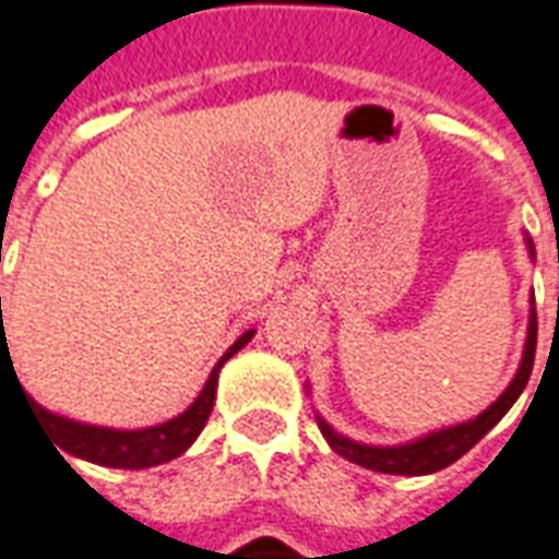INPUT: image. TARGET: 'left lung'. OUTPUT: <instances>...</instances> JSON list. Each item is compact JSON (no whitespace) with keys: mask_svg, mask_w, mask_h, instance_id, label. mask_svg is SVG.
Segmentation results:
<instances>
[{"mask_svg":"<svg viewBox=\"0 0 559 559\" xmlns=\"http://www.w3.org/2000/svg\"><path fill=\"white\" fill-rule=\"evenodd\" d=\"M525 246L531 261L536 258L534 240L525 234ZM534 355H536V308H534V293H531V319H527V340L525 352H522V364H519L513 381L507 383V390L498 395L496 402L489 404L487 411L478 413L475 419L460 421V425H449L440 431L425 433L411 442H399V445H366L352 437L336 433L322 416H317L319 431L328 440V445L340 454V457L352 460L357 466L372 468V472H383V475H433L440 468L451 466L454 460H460L468 449H475V442H480L492 428H496L501 416H504L522 390L527 386L531 369H534Z\"/></svg>","mask_w":559,"mask_h":559,"instance_id":"left-lung-1","label":"left lung"}]
</instances>
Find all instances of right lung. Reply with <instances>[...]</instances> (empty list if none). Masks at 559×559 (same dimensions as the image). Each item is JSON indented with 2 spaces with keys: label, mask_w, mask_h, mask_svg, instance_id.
<instances>
[{
  "label": "right lung",
  "mask_w": 559,
  "mask_h": 559,
  "mask_svg": "<svg viewBox=\"0 0 559 559\" xmlns=\"http://www.w3.org/2000/svg\"><path fill=\"white\" fill-rule=\"evenodd\" d=\"M0 310H2V298H0ZM251 336H254V328L246 331V334H242L240 340H237V343H234L223 357H219V364L213 366V372L207 374V381H204L199 399H195L185 413H178L176 419L152 425V428L119 431V428L87 425V421L67 419V416H58V413L46 411V407H40V404L34 402L32 395L28 393L23 395H25V402H28V407L37 413V419L43 421V428H46L49 437H52V445H58V454L67 451V454H72V457L91 460V463H99V466H110V468L160 466V463H169V460H176L178 454H185V451L195 442V437L202 433L204 421H207V416H211L213 411V402H216L219 369H223V364L228 360V357L237 355V352L249 343ZM5 355H8V336H5V322H2L0 360ZM20 390H23V386H20Z\"/></svg>",
  "instance_id": "add662e5"
}]
</instances>
